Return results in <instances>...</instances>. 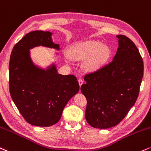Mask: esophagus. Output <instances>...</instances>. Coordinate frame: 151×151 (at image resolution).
<instances>
[{
	"mask_svg": "<svg viewBox=\"0 0 151 151\" xmlns=\"http://www.w3.org/2000/svg\"><path fill=\"white\" fill-rule=\"evenodd\" d=\"M78 81H79V86H81V85L83 84V81L82 80V79H78Z\"/></svg>",
	"mask_w": 151,
	"mask_h": 151,
	"instance_id": "34e87169",
	"label": "esophagus"
}]
</instances>
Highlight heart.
<instances>
[{"mask_svg": "<svg viewBox=\"0 0 151 151\" xmlns=\"http://www.w3.org/2000/svg\"><path fill=\"white\" fill-rule=\"evenodd\" d=\"M108 46L98 41H88L74 46L71 55L76 60L88 58L83 63V68L87 72H95L99 70L110 56Z\"/></svg>", "mask_w": 151, "mask_h": 151, "instance_id": "1", "label": "heart"}]
</instances>
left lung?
<instances>
[{
    "label": "left lung",
    "instance_id": "8db88e82",
    "mask_svg": "<svg viewBox=\"0 0 151 151\" xmlns=\"http://www.w3.org/2000/svg\"><path fill=\"white\" fill-rule=\"evenodd\" d=\"M109 64L86 74L81 91L87 100L85 117L94 128L115 127L127 115L139 93L143 62L137 47L124 35Z\"/></svg>",
    "mask_w": 151,
    "mask_h": 151
}]
</instances>
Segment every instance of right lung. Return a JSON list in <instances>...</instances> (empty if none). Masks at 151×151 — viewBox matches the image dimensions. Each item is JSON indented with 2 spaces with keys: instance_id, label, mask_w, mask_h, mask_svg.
Masks as SVG:
<instances>
[{
  "instance_id": "1",
  "label": "right lung",
  "mask_w": 151,
  "mask_h": 151,
  "mask_svg": "<svg viewBox=\"0 0 151 151\" xmlns=\"http://www.w3.org/2000/svg\"><path fill=\"white\" fill-rule=\"evenodd\" d=\"M50 32L34 31L14 45L9 64L11 98L22 117L30 124L49 127L61 118L63 109L79 90L75 76L58 73L55 65L46 70L34 65L30 49L45 46L60 50Z\"/></svg>"
}]
</instances>
